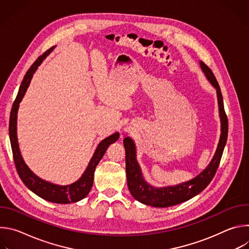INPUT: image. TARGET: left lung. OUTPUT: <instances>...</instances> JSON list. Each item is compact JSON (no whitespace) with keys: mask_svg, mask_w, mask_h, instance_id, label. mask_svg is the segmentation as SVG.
I'll use <instances>...</instances> for the list:
<instances>
[{"mask_svg":"<svg viewBox=\"0 0 249 249\" xmlns=\"http://www.w3.org/2000/svg\"><path fill=\"white\" fill-rule=\"evenodd\" d=\"M199 63L207 80L217 90L219 114L221 119V136L216 153L208 166L194 178L173 186L155 187L150 185L144 179L143 173H142L141 167L137 161L136 146L134 141L129 137L125 138L124 147L126 153V174L128 188L132 196L137 201L145 205L158 208H166L180 204L193 198L209 185L219 167L228 139V117L224 108V100L221 89L214 74L202 61Z\"/></svg>","mask_w":249,"mask_h":249,"instance_id":"8db88e82","label":"left lung"}]
</instances>
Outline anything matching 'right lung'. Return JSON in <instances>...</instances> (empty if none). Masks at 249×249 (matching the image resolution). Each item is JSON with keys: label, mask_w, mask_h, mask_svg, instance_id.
<instances>
[{"label": "right lung", "mask_w": 249, "mask_h": 249, "mask_svg": "<svg viewBox=\"0 0 249 249\" xmlns=\"http://www.w3.org/2000/svg\"><path fill=\"white\" fill-rule=\"evenodd\" d=\"M55 46H53L48 51H46L42 56H40L32 64V66L26 72L21 82V85L19 87L17 98L13 104V108L10 116L9 134H10V140H11L16 168L18 170L20 179L25 184V186L29 190H31L33 193L38 195L39 197H41L46 201H49L52 203H58V204H69V203L78 202L88 196L93 184V176H94L95 167L100 161V160L102 159V157L104 156L107 148L118 140L119 133L116 132L100 142L98 146L96 147V150L92 158L89 162L87 169L81 176V178L72 184L57 185V184H53L51 182L45 181L39 178L37 175H35L29 169V167L25 164L20 155L18 142V135H17V121H18V111L19 107V103L22 100L27 88L29 87L30 81L33 77V74L35 73V71L37 70V68L40 66L43 60L52 52Z\"/></svg>", "instance_id": "obj_1"}]
</instances>
